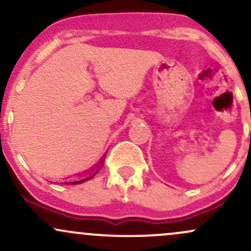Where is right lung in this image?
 <instances>
[{
	"label": "right lung",
	"instance_id": "1",
	"mask_svg": "<svg viewBox=\"0 0 251 251\" xmlns=\"http://www.w3.org/2000/svg\"><path fill=\"white\" fill-rule=\"evenodd\" d=\"M103 159H105V155H103V157L101 158V160H100L99 163L97 164V166H96V169H93V170H91V172H88V175L87 176H85V177L82 178V179H79V180H74V181H66L65 184H80V183H83V181H86V180H89L91 179V178H93L94 176H96L97 174H98V171H99L100 169H101V166H102V163H103Z\"/></svg>",
	"mask_w": 251,
	"mask_h": 251
}]
</instances>
